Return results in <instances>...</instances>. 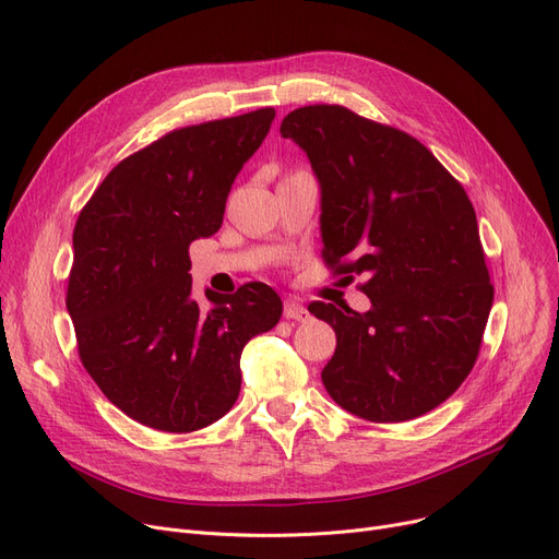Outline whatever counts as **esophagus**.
I'll list each match as a JSON object with an SVG mask.
<instances>
[{
	"instance_id": "esophagus-1",
	"label": "esophagus",
	"mask_w": 559,
	"mask_h": 559,
	"mask_svg": "<svg viewBox=\"0 0 559 559\" xmlns=\"http://www.w3.org/2000/svg\"><path fill=\"white\" fill-rule=\"evenodd\" d=\"M283 317L285 319H295V321H308L310 312H308V308L304 304H299L295 299H287L285 308H283Z\"/></svg>"
}]
</instances>
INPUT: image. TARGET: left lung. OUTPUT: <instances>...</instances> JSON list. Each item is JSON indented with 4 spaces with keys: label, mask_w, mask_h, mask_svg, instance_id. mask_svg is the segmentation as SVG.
I'll use <instances>...</instances> for the list:
<instances>
[{
    "label": "left lung",
    "mask_w": 559,
    "mask_h": 559,
    "mask_svg": "<svg viewBox=\"0 0 559 559\" xmlns=\"http://www.w3.org/2000/svg\"><path fill=\"white\" fill-rule=\"evenodd\" d=\"M281 135L319 181L326 264L367 276L371 310L308 306L337 335L326 392L376 424L430 413L474 369L493 301L472 201L419 140L344 106L292 110Z\"/></svg>",
    "instance_id": "1"
}]
</instances>
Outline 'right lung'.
<instances>
[{
    "instance_id": "right-lung-1",
    "label": "right lung",
    "mask_w": 559,
    "mask_h": 559,
    "mask_svg": "<svg viewBox=\"0 0 559 559\" xmlns=\"http://www.w3.org/2000/svg\"><path fill=\"white\" fill-rule=\"evenodd\" d=\"M274 108L176 129L115 165L76 219L68 278L79 358L131 419L192 432L238 401L245 344L272 331L276 292L192 299L190 245L219 230L235 176L274 122Z\"/></svg>"
}]
</instances>
